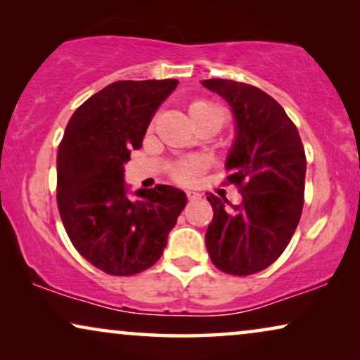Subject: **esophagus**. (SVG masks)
I'll list each match as a JSON object with an SVG mask.
<instances>
[{
    "label": "esophagus",
    "mask_w": 360,
    "mask_h": 360,
    "mask_svg": "<svg viewBox=\"0 0 360 360\" xmlns=\"http://www.w3.org/2000/svg\"><path fill=\"white\" fill-rule=\"evenodd\" d=\"M186 198H188V201H196L201 198V195L196 193V191H186Z\"/></svg>",
    "instance_id": "1"
}]
</instances>
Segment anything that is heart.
<instances>
[{
	"instance_id": "b5f03b06",
	"label": "heart",
	"mask_w": 360,
	"mask_h": 360,
	"mask_svg": "<svg viewBox=\"0 0 360 360\" xmlns=\"http://www.w3.org/2000/svg\"><path fill=\"white\" fill-rule=\"evenodd\" d=\"M188 112L191 121L195 122V126H198L201 121L208 120L211 116L224 117L223 110H221L216 103L205 100V98H195V100H191L188 105ZM205 167L206 162L201 159V157H191V159L175 162V164L170 167V176L176 181V184L190 185L193 184L196 176L205 170Z\"/></svg>"
}]
</instances>
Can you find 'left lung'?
<instances>
[{"mask_svg":"<svg viewBox=\"0 0 360 360\" xmlns=\"http://www.w3.org/2000/svg\"><path fill=\"white\" fill-rule=\"evenodd\" d=\"M203 85L233 108L238 137L226 162V185L238 186L240 205L206 193L214 216L206 249L229 275L257 274L287 248L302 218L307 155L297 126L272 96L243 82L211 78Z\"/></svg>","mask_w":360,"mask_h":360,"instance_id":"1","label":"left lung"}]
</instances>
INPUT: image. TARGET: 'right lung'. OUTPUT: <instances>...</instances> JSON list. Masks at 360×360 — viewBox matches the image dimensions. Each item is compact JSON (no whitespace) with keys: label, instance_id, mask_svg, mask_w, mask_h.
<instances>
[{"label":"right lung","instance_id":"right-lung-1","mask_svg":"<svg viewBox=\"0 0 360 360\" xmlns=\"http://www.w3.org/2000/svg\"><path fill=\"white\" fill-rule=\"evenodd\" d=\"M176 80L115 82L77 108L57 152V206L73 248L115 277L144 272L160 259L186 205L169 185L126 196L124 162Z\"/></svg>","mask_w":360,"mask_h":360}]
</instances>
